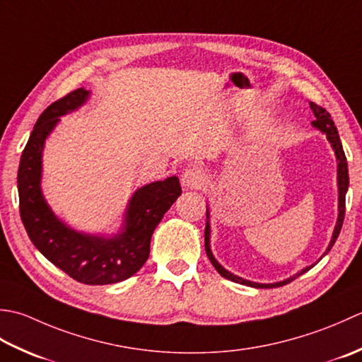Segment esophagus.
I'll return each mask as SVG.
<instances>
[{
    "label": "esophagus",
    "instance_id": "34e87169",
    "mask_svg": "<svg viewBox=\"0 0 362 362\" xmlns=\"http://www.w3.org/2000/svg\"><path fill=\"white\" fill-rule=\"evenodd\" d=\"M204 182H206V175L202 168L198 167L187 168V170L181 176V184L182 187L186 189H200Z\"/></svg>",
    "mask_w": 362,
    "mask_h": 362
}]
</instances>
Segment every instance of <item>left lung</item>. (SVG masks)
I'll return each mask as SVG.
<instances>
[{"label":"left lung","instance_id":"1","mask_svg":"<svg viewBox=\"0 0 362 362\" xmlns=\"http://www.w3.org/2000/svg\"><path fill=\"white\" fill-rule=\"evenodd\" d=\"M309 106H311L313 112L315 115V120L311 123L313 127L315 129H319L320 132H323V134L327 136L328 142L331 144V148L334 150V154H336V160H337V192H339V198H337V222H336V226H334V231H333V238H331L329 240V245L327 248V252L322 255V257L328 255V252L331 248H333L334 242L337 239L339 233H341V228H342V223H344V217H345V194L346 190H349V167H346V158H345V153H344V148H342V144H341V139H339V132H337V128L334 127V122L331 120V115L327 112L325 109L317 106L315 103H309ZM204 248H206V255H208L211 264L216 267V270L218 272L220 275H222L223 278L230 279V281H234V283H239V284H243V286H250V287H256V289H272V287H281L287 283L293 281L295 278H298L300 275H303L305 272H308L309 269H313L314 265L319 262L317 261L315 264L313 265H308V267H305L303 270H300L298 274H295L292 276H289L287 279H283V281H278V283H270V284H262V283H255V281H248V279H243L238 275L231 274V272H228L225 267H222L217 262L216 257H214L212 255V250H211V226H209V209H206V228H204Z\"/></svg>","mask_w":362,"mask_h":362}]
</instances>
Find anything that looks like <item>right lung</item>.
Instances as JSON below:
<instances>
[{
  "label": "right lung",
  "instance_id": "add662e5",
  "mask_svg": "<svg viewBox=\"0 0 362 362\" xmlns=\"http://www.w3.org/2000/svg\"><path fill=\"white\" fill-rule=\"evenodd\" d=\"M88 95L81 87L43 110L21 154L17 181L20 217L35 248L76 281L101 286L120 283L142 269L150 256L153 231L181 195V186L170 176L137 189L119 234H88L62 222L42 194V154L61 117L83 106Z\"/></svg>",
  "mask_w": 362,
  "mask_h": 362
}]
</instances>
